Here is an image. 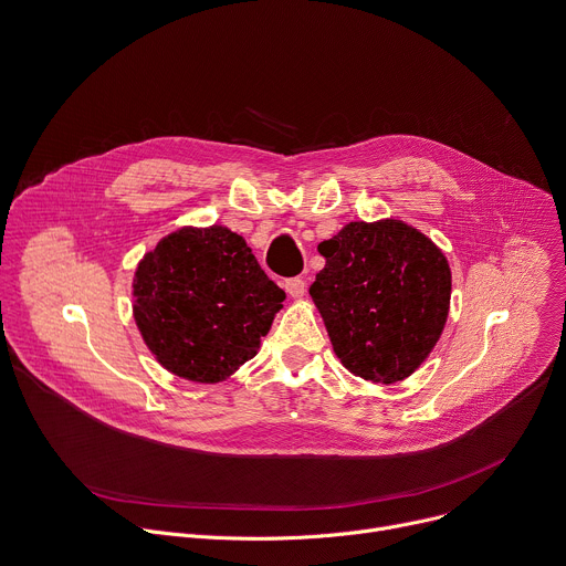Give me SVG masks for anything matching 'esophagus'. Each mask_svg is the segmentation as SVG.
I'll list each match as a JSON object with an SVG mask.
<instances>
[{"label": "esophagus", "instance_id": "34e87169", "mask_svg": "<svg viewBox=\"0 0 566 566\" xmlns=\"http://www.w3.org/2000/svg\"><path fill=\"white\" fill-rule=\"evenodd\" d=\"M284 289H286V293H289L291 297H300V295H304V291H306V282H304L302 277H293V280H286V282H284Z\"/></svg>", "mask_w": 566, "mask_h": 566}]
</instances>
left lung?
<instances>
[{"label":"left lung","mask_w":566,"mask_h":566,"mask_svg":"<svg viewBox=\"0 0 566 566\" xmlns=\"http://www.w3.org/2000/svg\"><path fill=\"white\" fill-rule=\"evenodd\" d=\"M308 293L340 363L374 382L408 378L434 349L450 308V266L417 228L352 221L317 247Z\"/></svg>","instance_id":"left-lung-1"}]
</instances>
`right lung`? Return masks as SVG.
<instances>
[{"mask_svg": "<svg viewBox=\"0 0 566 566\" xmlns=\"http://www.w3.org/2000/svg\"><path fill=\"white\" fill-rule=\"evenodd\" d=\"M284 297L247 241L223 226L160 239L134 277L145 345L168 371L195 382H219L251 360Z\"/></svg>", "mask_w": 566, "mask_h": 566, "instance_id": "add662e5", "label": "right lung"}]
</instances>
